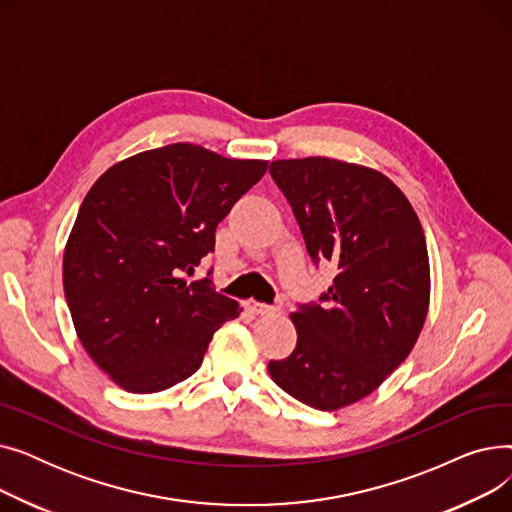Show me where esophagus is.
I'll use <instances>...</instances> for the list:
<instances>
[{
    "label": "esophagus",
    "mask_w": 512,
    "mask_h": 512,
    "mask_svg": "<svg viewBox=\"0 0 512 512\" xmlns=\"http://www.w3.org/2000/svg\"><path fill=\"white\" fill-rule=\"evenodd\" d=\"M247 307H249V311L255 313V315H274V313L280 311V309L274 307V305H265V303H257V301H249Z\"/></svg>",
    "instance_id": "obj_1"
}]
</instances>
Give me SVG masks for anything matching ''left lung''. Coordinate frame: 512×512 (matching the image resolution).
Listing matches in <instances>:
<instances>
[{
    "label": "left lung",
    "mask_w": 512,
    "mask_h": 512,
    "mask_svg": "<svg viewBox=\"0 0 512 512\" xmlns=\"http://www.w3.org/2000/svg\"><path fill=\"white\" fill-rule=\"evenodd\" d=\"M270 174L288 199L313 263L338 274L319 301L290 313L297 346L270 361L272 380L319 411L378 390L409 357L429 309V257L417 213L382 172L330 157L278 159Z\"/></svg>",
    "instance_id": "left-lung-1"
}]
</instances>
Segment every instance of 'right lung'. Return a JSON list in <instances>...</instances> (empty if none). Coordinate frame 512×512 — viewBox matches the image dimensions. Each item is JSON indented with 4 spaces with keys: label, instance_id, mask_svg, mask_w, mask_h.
Segmentation results:
<instances>
[{
    "label": "right lung",
    "instance_id": "right-lung-1",
    "mask_svg": "<svg viewBox=\"0 0 512 512\" xmlns=\"http://www.w3.org/2000/svg\"><path fill=\"white\" fill-rule=\"evenodd\" d=\"M267 170L191 143L126 157L91 186L64 249V294L80 344L114 384L151 394L193 375L236 301L186 282L215 228Z\"/></svg>",
    "mask_w": 512,
    "mask_h": 512
}]
</instances>
